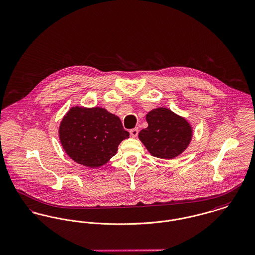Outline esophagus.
<instances>
[{
    "instance_id": "34e87169",
    "label": "esophagus",
    "mask_w": 255,
    "mask_h": 255,
    "mask_svg": "<svg viewBox=\"0 0 255 255\" xmlns=\"http://www.w3.org/2000/svg\"><path fill=\"white\" fill-rule=\"evenodd\" d=\"M130 134H131V136L133 137H137V134H138V129H137V128L131 129V130H130Z\"/></svg>"
}]
</instances>
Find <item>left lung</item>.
Returning a JSON list of instances; mask_svg holds the SVG:
<instances>
[{"mask_svg":"<svg viewBox=\"0 0 255 255\" xmlns=\"http://www.w3.org/2000/svg\"><path fill=\"white\" fill-rule=\"evenodd\" d=\"M147 128L138 138L152 156L174 159L189 145L193 136L190 123L167 108H157L146 115Z\"/></svg>","mask_w":255,"mask_h":255,"instance_id":"left-lung-1","label":"left lung"}]
</instances>
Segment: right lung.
<instances>
[{
  "label": "right lung",
  "mask_w": 255,
  "mask_h": 255,
  "mask_svg": "<svg viewBox=\"0 0 255 255\" xmlns=\"http://www.w3.org/2000/svg\"><path fill=\"white\" fill-rule=\"evenodd\" d=\"M129 137L121 120L103 108H71L60 122L59 138L65 152L89 168L105 165Z\"/></svg>",
  "instance_id": "1"
}]
</instances>
